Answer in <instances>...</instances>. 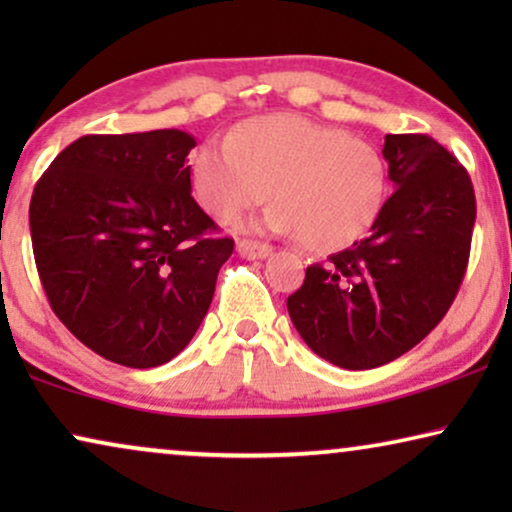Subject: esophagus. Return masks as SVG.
<instances>
[{
	"mask_svg": "<svg viewBox=\"0 0 512 512\" xmlns=\"http://www.w3.org/2000/svg\"><path fill=\"white\" fill-rule=\"evenodd\" d=\"M237 251H240V256L249 258V261H256V258H268L272 254V247L256 240H240L237 242Z\"/></svg>",
	"mask_w": 512,
	"mask_h": 512,
	"instance_id": "34e87169",
	"label": "esophagus"
}]
</instances>
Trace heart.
<instances>
[{
	"label": "heart",
	"mask_w": 512,
	"mask_h": 512,
	"mask_svg": "<svg viewBox=\"0 0 512 512\" xmlns=\"http://www.w3.org/2000/svg\"><path fill=\"white\" fill-rule=\"evenodd\" d=\"M389 184L375 144L296 114L251 118L191 156V188L205 212L228 221L272 195L263 226L298 235L312 251L345 249L366 235Z\"/></svg>",
	"instance_id": "b5f03b06"
}]
</instances>
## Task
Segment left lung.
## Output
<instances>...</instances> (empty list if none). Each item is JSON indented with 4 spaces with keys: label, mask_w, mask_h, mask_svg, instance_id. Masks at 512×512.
<instances>
[{
    "label": "left lung",
    "mask_w": 512,
    "mask_h": 512,
    "mask_svg": "<svg viewBox=\"0 0 512 512\" xmlns=\"http://www.w3.org/2000/svg\"><path fill=\"white\" fill-rule=\"evenodd\" d=\"M396 191L366 240L314 263L286 300L321 359L368 370L398 359L440 324L464 282L475 223L466 167L429 135H387Z\"/></svg>",
    "instance_id": "left-lung-1"
}]
</instances>
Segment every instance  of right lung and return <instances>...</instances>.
<instances>
[{"label": "right lung", "mask_w": 512, "mask_h": 512, "mask_svg": "<svg viewBox=\"0 0 512 512\" xmlns=\"http://www.w3.org/2000/svg\"><path fill=\"white\" fill-rule=\"evenodd\" d=\"M181 130L86 135L41 174L30 202L48 303L83 345L128 368L174 359L198 331L235 242L191 195Z\"/></svg>", "instance_id": "1"}]
</instances>
